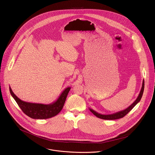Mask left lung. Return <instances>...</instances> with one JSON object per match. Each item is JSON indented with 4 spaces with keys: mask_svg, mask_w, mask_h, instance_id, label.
<instances>
[{
    "mask_svg": "<svg viewBox=\"0 0 155 155\" xmlns=\"http://www.w3.org/2000/svg\"><path fill=\"white\" fill-rule=\"evenodd\" d=\"M144 80H143V83H142V87L141 88V90L140 91V93L138 96L137 98L136 99V101L132 103L130 106H129L127 108L118 111L117 112L114 113V114H102L100 113L97 112L96 111L94 110L93 109H91L89 107L90 110L97 118H99L101 119L102 120H117V119H120L121 118H123L125 115H126L141 100L143 94V91H144Z\"/></svg>",
    "mask_w": 155,
    "mask_h": 155,
    "instance_id": "obj_1",
    "label": "left lung"
}]
</instances>
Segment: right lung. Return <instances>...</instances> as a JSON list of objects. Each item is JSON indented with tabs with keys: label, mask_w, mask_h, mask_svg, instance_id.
I'll return each mask as SVG.
<instances>
[{
	"label": "right lung",
	"mask_w": 155,
	"mask_h": 155,
	"mask_svg": "<svg viewBox=\"0 0 155 155\" xmlns=\"http://www.w3.org/2000/svg\"><path fill=\"white\" fill-rule=\"evenodd\" d=\"M70 89L71 87L65 88L55 101L46 104L24 102L18 97L9 87L11 94L19 107L25 114L33 119H48L58 115L64 107Z\"/></svg>",
	"instance_id": "1"
}]
</instances>
